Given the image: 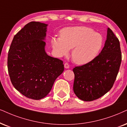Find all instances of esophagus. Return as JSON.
Returning a JSON list of instances; mask_svg holds the SVG:
<instances>
[{"label": "esophagus", "mask_w": 127, "mask_h": 127, "mask_svg": "<svg viewBox=\"0 0 127 127\" xmlns=\"http://www.w3.org/2000/svg\"><path fill=\"white\" fill-rule=\"evenodd\" d=\"M69 67H70V65L68 63H65L64 64V68H69Z\"/></svg>", "instance_id": "obj_1"}]
</instances>
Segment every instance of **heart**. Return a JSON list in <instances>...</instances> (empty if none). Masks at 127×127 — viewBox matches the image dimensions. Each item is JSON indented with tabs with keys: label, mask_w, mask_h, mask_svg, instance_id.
I'll return each mask as SVG.
<instances>
[{
	"label": "heart",
	"mask_w": 127,
	"mask_h": 127,
	"mask_svg": "<svg viewBox=\"0 0 127 127\" xmlns=\"http://www.w3.org/2000/svg\"><path fill=\"white\" fill-rule=\"evenodd\" d=\"M59 37L54 36L51 43L56 55L67 56L73 49L71 57L77 64L91 62L98 55L103 45V37L93 29L86 26L68 27L60 31Z\"/></svg>",
	"instance_id": "b5f03b06"
}]
</instances>
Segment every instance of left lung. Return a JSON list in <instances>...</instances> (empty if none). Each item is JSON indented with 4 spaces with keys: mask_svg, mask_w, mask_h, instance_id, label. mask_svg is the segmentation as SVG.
I'll return each mask as SVG.
<instances>
[{
    "mask_svg": "<svg viewBox=\"0 0 127 127\" xmlns=\"http://www.w3.org/2000/svg\"><path fill=\"white\" fill-rule=\"evenodd\" d=\"M121 63L120 41L108 28L107 39L99 55L89 63L73 68V90L77 97L91 101L106 94L115 82Z\"/></svg>",
    "mask_w": 127,
    "mask_h": 127,
    "instance_id": "obj_1",
    "label": "left lung"
}]
</instances>
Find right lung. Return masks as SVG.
Wrapping results in <instances>:
<instances>
[{"mask_svg":"<svg viewBox=\"0 0 127 127\" xmlns=\"http://www.w3.org/2000/svg\"><path fill=\"white\" fill-rule=\"evenodd\" d=\"M47 26L38 22L27 24L14 36L8 53V72L13 86L33 99L46 97L64 71L63 61L45 51Z\"/></svg>","mask_w":127,"mask_h":127,"instance_id":"obj_1","label":"right lung"}]
</instances>
